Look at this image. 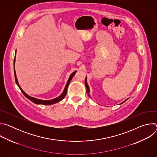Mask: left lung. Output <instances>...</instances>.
I'll list each match as a JSON object with an SVG mask.
<instances>
[{"instance_id":"obj_1","label":"left lung","mask_w":157,"mask_h":157,"mask_svg":"<svg viewBox=\"0 0 157 157\" xmlns=\"http://www.w3.org/2000/svg\"><path fill=\"white\" fill-rule=\"evenodd\" d=\"M85 85H86V92H87V94H88V96L90 97V98H91V96H90V94H89V86H88V84H87V78L86 77V79H85ZM127 99H126L125 101H124L123 102H122V103H121L120 104H122V103H124V102H125Z\"/></svg>"}]
</instances>
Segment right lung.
Segmentation results:
<instances>
[{
    "label": "right lung",
    "instance_id": "obj_1",
    "mask_svg": "<svg viewBox=\"0 0 157 157\" xmlns=\"http://www.w3.org/2000/svg\"><path fill=\"white\" fill-rule=\"evenodd\" d=\"M15 55H16V52H15ZM15 59H14V61H13V65L15 66ZM76 71L73 72L70 76L68 81H67L66 82V84L65 86V87L64 89V91L63 92V93L59 96H58V98H55L53 99H52V100H48V101H45V100H41V99H36V98H33V97H30V96H29L27 94H26L23 90H22V89L20 87L19 84H18V80H17V78L16 77V73H15V66H14V75H15V82H16V84H17V86H18V87L20 88V89L21 90V93L24 94V95L27 98H28L29 100H30L32 102H33V103L35 104H43V105H52V104H55V103H57L59 101H61V100H63L66 94H67V89H68V87L69 86V84L70 82V81H71L73 77L75 76V75L76 74Z\"/></svg>",
    "mask_w": 157,
    "mask_h": 157
}]
</instances>
